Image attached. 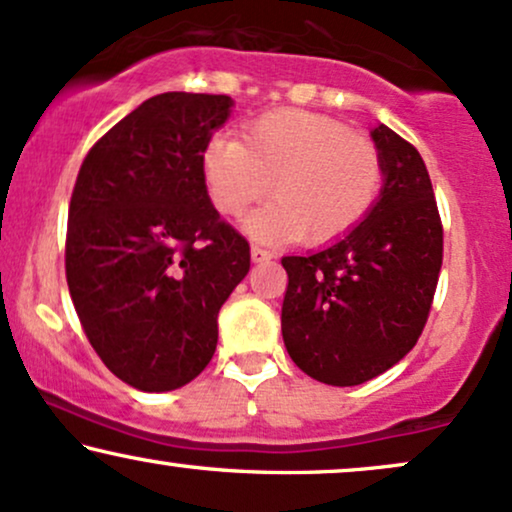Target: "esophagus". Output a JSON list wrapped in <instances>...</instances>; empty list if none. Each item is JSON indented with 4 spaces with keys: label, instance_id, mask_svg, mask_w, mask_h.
Returning <instances> with one entry per match:
<instances>
[{
    "label": "esophagus",
    "instance_id": "34e87169",
    "mask_svg": "<svg viewBox=\"0 0 512 512\" xmlns=\"http://www.w3.org/2000/svg\"><path fill=\"white\" fill-rule=\"evenodd\" d=\"M250 257H252V262H269L274 255H272V252H269V250L260 248V245H252V248H250Z\"/></svg>",
    "mask_w": 512,
    "mask_h": 512
}]
</instances>
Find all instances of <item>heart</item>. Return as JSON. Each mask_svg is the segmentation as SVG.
I'll list each match as a JSON object with an SVG mask.
<instances>
[{"label": "heart", "instance_id": "heart-1", "mask_svg": "<svg viewBox=\"0 0 512 512\" xmlns=\"http://www.w3.org/2000/svg\"><path fill=\"white\" fill-rule=\"evenodd\" d=\"M202 178L214 209L243 217L272 193L276 200L248 219L257 238H303L324 245L346 236L377 202L381 155L331 116L274 109L243 128V140L217 135L202 147Z\"/></svg>", "mask_w": 512, "mask_h": 512}]
</instances>
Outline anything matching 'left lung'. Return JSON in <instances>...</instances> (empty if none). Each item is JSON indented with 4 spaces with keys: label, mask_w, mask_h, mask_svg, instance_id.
<instances>
[{
    "label": "left lung",
    "mask_w": 512,
    "mask_h": 512,
    "mask_svg": "<svg viewBox=\"0 0 512 512\" xmlns=\"http://www.w3.org/2000/svg\"><path fill=\"white\" fill-rule=\"evenodd\" d=\"M384 190L367 219L315 255L283 257L281 331L312 379L357 386L415 348L443 262V224L420 152L379 123Z\"/></svg>",
    "instance_id": "left-lung-1"
}]
</instances>
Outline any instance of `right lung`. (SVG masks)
<instances>
[{
  "label": "right lung",
  "mask_w": 512,
  "mask_h": 512,
  "mask_svg": "<svg viewBox=\"0 0 512 512\" xmlns=\"http://www.w3.org/2000/svg\"><path fill=\"white\" fill-rule=\"evenodd\" d=\"M229 109L226 95H155L80 164L66 283L90 346L133 389L174 391L207 367L221 305L250 269L200 166Z\"/></svg>",
  "instance_id": "right-lung-1"
}]
</instances>
